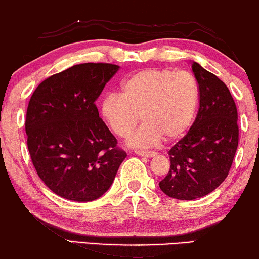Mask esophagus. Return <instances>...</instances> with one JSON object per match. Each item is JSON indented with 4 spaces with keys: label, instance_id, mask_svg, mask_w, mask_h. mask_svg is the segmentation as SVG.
I'll use <instances>...</instances> for the list:
<instances>
[{
    "label": "esophagus",
    "instance_id": "esophagus-1",
    "mask_svg": "<svg viewBox=\"0 0 259 259\" xmlns=\"http://www.w3.org/2000/svg\"><path fill=\"white\" fill-rule=\"evenodd\" d=\"M135 154L139 155V156H142V157H154L156 156V152L155 151H143V150H137L135 151Z\"/></svg>",
    "mask_w": 259,
    "mask_h": 259
}]
</instances>
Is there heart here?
Instances as JSON below:
<instances>
[{"label": "heart", "mask_w": 259, "mask_h": 259, "mask_svg": "<svg viewBox=\"0 0 259 259\" xmlns=\"http://www.w3.org/2000/svg\"><path fill=\"white\" fill-rule=\"evenodd\" d=\"M200 103V87L188 72L145 69L120 84V95L110 93L101 102V116L109 128L125 138L140 120L145 122L127 139L133 148L173 141L189 128Z\"/></svg>", "instance_id": "obj_1"}]
</instances>
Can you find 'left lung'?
Listing matches in <instances>:
<instances>
[{
	"instance_id": "8db88e82",
	"label": "left lung",
	"mask_w": 259,
	"mask_h": 259,
	"mask_svg": "<svg viewBox=\"0 0 259 259\" xmlns=\"http://www.w3.org/2000/svg\"><path fill=\"white\" fill-rule=\"evenodd\" d=\"M200 109L187 134L168 151L169 171L159 188L172 198L205 196L226 179L239 145L235 102L218 77L192 62Z\"/></svg>"
}]
</instances>
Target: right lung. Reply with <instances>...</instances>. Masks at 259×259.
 <instances>
[{"mask_svg": "<svg viewBox=\"0 0 259 259\" xmlns=\"http://www.w3.org/2000/svg\"><path fill=\"white\" fill-rule=\"evenodd\" d=\"M119 66L84 63L42 81L29 100L25 130L37 176L58 196L91 202L111 187L126 152L95 102Z\"/></svg>", "mask_w": 259, "mask_h": 259, "instance_id": "right-lung-1", "label": "right lung"}]
</instances>
